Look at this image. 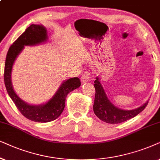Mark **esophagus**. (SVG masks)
Here are the masks:
<instances>
[{
  "mask_svg": "<svg viewBox=\"0 0 160 160\" xmlns=\"http://www.w3.org/2000/svg\"><path fill=\"white\" fill-rule=\"evenodd\" d=\"M89 81V76L88 72H85L81 77V82L82 84L86 83L87 82Z\"/></svg>",
  "mask_w": 160,
  "mask_h": 160,
  "instance_id": "34e87169",
  "label": "esophagus"
}]
</instances>
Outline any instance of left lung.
<instances>
[{"mask_svg":"<svg viewBox=\"0 0 160 160\" xmlns=\"http://www.w3.org/2000/svg\"><path fill=\"white\" fill-rule=\"evenodd\" d=\"M94 88L96 93L93 106V112L100 120L106 123H119L132 118L142 112L148 105V101H147L146 103L136 109H121L115 106L108 99L105 89L100 82V78L99 77L96 78Z\"/></svg>","mask_w":160,"mask_h":160,"instance_id":"8db88e82","label":"left lung"}]
</instances>
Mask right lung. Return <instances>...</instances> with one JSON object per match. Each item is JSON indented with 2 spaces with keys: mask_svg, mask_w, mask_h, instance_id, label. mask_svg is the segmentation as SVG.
Masks as SVG:
<instances>
[{
  "mask_svg": "<svg viewBox=\"0 0 160 160\" xmlns=\"http://www.w3.org/2000/svg\"><path fill=\"white\" fill-rule=\"evenodd\" d=\"M48 40V31L45 27L42 25H31L8 49L4 68V82L8 96L25 118L40 123L50 122L58 118L64 109L68 93L81 85L78 78L64 80L52 97L42 105H31L18 97L12 86L11 78L14 61L25 46H36Z\"/></svg>",
  "mask_w": 160,
  "mask_h": 160,
  "instance_id": "add662e5",
  "label": "right lung"
}]
</instances>
